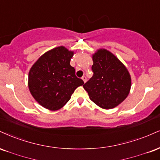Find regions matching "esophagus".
Masks as SVG:
<instances>
[{"label": "esophagus", "instance_id": "obj_1", "mask_svg": "<svg viewBox=\"0 0 160 160\" xmlns=\"http://www.w3.org/2000/svg\"><path fill=\"white\" fill-rule=\"evenodd\" d=\"M82 80H83L84 82H86V80H87V78H86V76H82Z\"/></svg>", "mask_w": 160, "mask_h": 160}]
</instances>
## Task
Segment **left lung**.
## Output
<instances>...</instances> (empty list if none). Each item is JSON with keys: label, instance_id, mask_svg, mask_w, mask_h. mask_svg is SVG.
I'll list each match as a JSON object with an SVG mask.
<instances>
[{"label": "left lung", "instance_id": "obj_1", "mask_svg": "<svg viewBox=\"0 0 160 160\" xmlns=\"http://www.w3.org/2000/svg\"><path fill=\"white\" fill-rule=\"evenodd\" d=\"M92 59L93 75L82 86L95 104L103 109L114 108L128 97L130 75L122 62L107 50H98Z\"/></svg>", "mask_w": 160, "mask_h": 160}]
</instances>
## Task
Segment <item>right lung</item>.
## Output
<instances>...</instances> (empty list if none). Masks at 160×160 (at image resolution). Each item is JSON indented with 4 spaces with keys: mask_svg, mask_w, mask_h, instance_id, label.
<instances>
[{
    "mask_svg": "<svg viewBox=\"0 0 160 160\" xmlns=\"http://www.w3.org/2000/svg\"><path fill=\"white\" fill-rule=\"evenodd\" d=\"M73 54L74 52L60 46L46 52L30 68V92L45 108L58 110L70 100L74 90L84 84L70 65Z\"/></svg>",
    "mask_w": 160,
    "mask_h": 160,
    "instance_id": "add662e5",
    "label": "right lung"
}]
</instances>
